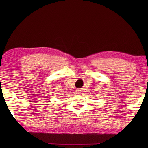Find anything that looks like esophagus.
<instances>
[{
  "instance_id": "obj_1",
  "label": "esophagus",
  "mask_w": 148,
  "mask_h": 148,
  "mask_svg": "<svg viewBox=\"0 0 148 148\" xmlns=\"http://www.w3.org/2000/svg\"><path fill=\"white\" fill-rule=\"evenodd\" d=\"M77 92L78 93H80L81 92H80V90H77Z\"/></svg>"
}]
</instances>
